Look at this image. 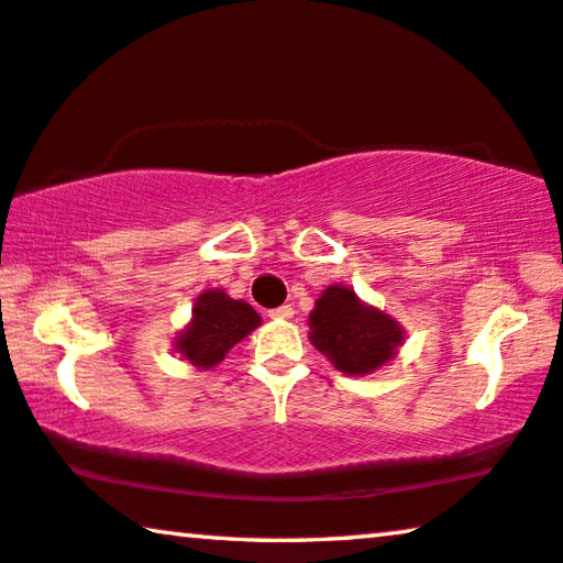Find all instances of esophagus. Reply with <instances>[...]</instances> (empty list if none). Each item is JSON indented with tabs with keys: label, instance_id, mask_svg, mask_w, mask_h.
<instances>
[{
	"label": "esophagus",
	"instance_id": "1",
	"mask_svg": "<svg viewBox=\"0 0 563 563\" xmlns=\"http://www.w3.org/2000/svg\"><path fill=\"white\" fill-rule=\"evenodd\" d=\"M267 316H271L273 321H290V318H292V308H290V306H278V308L267 310Z\"/></svg>",
	"mask_w": 563,
	"mask_h": 563
}]
</instances>
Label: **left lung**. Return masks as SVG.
Returning a JSON list of instances; mask_svg holds the SVG:
<instances>
[{
  "label": "left lung",
  "instance_id": "left-lung-1",
  "mask_svg": "<svg viewBox=\"0 0 563 563\" xmlns=\"http://www.w3.org/2000/svg\"><path fill=\"white\" fill-rule=\"evenodd\" d=\"M308 339L349 376H368L394 362L405 329L382 308L364 303L349 285H329L308 316Z\"/></svg>",
  "mask_w": 563,
  "mask_h": 563
}]
</instances>
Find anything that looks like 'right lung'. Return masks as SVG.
<instances>
[{
    "label": "right lung",
    "mask_w": 563,
    "mask_h": 563,
    "mask_svg": "<svg viewBox=\"0 0 563 563\" xmlns=\"http://www.w3.org/2000/svg\"><path fill=\"white\" fill-rule=\"evenodd\" d=\"M263 318L245 300H234L220 288L199 292L189 323L174 335V354L197 368H214L234 343L247 339Z\"/></svg>",
    "instance_id": "right-lung-1"
}]
</instances>
